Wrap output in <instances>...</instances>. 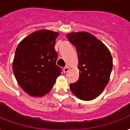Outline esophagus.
Returning <instances> with one entry per match:
<instances>
[{"label": "esophagus", "instance_id": "obj_1", "mask_svg": "<svg viewBox=\"0 0 130 130\" xmlns=\"http://www.w3.org/2000/svg\"><path fill=\"white\" fill-rule=\"evenodd\" d=\"M69 70H70V69H69V67H64L63 69V72H64V73H67V72H68V71H69Z\"/></svg>", "mask_w": 130, "mask_h": 130}]
</instances>
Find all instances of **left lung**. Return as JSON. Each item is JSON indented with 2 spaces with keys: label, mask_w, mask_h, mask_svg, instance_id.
<instances>
[{
  "label": "left lung",
  "mask_w": 130,
  "mask_h": 130,
  "mask_svg": "<svg viewBox=\"0 0 130 130\" xmlns=\"http://www.w3.org/2000/svg\"><path fill=\"white\" fill-rule=\"evenodd\" d=\"M67 37L78 52L79 78L70 84L74 95L83 101L99 96L108 85L112 69V58L101 40L87 32H70Z\"/></svg>",
  "instance_id": "left-lung-1"
}]
</instances>
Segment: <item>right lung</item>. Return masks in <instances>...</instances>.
Listing matches in <instances>:
<instances>
[{
  "instance_id": "obj_1",
  "label": "right lung",
  "mask_w": 130,
  "mask_h": 130,
  "mask_svg": "<svg viewBox=\"0 0 130 130\" xmlns=\"http://www.w3.org/2000/svg\"><path fill=\"white\" fill-rule=\"evenodd\" d=\"M59 33L40 29L31 33L17 46L12 71L19 86L30 96L42 97L53 88L61 73L54 50Z\"/></svg>"
}]
</instances>
